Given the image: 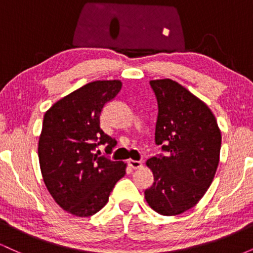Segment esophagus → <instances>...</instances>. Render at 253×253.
<instances>
[{
  "label": "esophagus",
  "instance_id": "1",
  "mask_svg": "<svg viewBox=\"0 0 253 253\" xmlns=\"http://www.w3.org/2000/svg\"><path fill=\"white\" fill-rule=\"evenodd\" d=\"M127 163H128L129 168H132V169H134V170L141 169V168H143V163H141V162H139V161H133V159H129Z\"/></svg>",
  "mask_w": 253,
  "mask_h": 253
}]
</instances>
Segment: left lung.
<instances>
[{"label": "left lung", "instance_id": "obj_1", "mask_svg": "<svg viewBox=\"0 0 253 253\" xmlns=\"http://www.w3.org/2000/svg\"><path fill=\"white\" fill-rule=\"evenodd\" d=\"M158 103L155 141L164 155L146 165L153 184L145 199L162 215H177L196 205L219 165L221 132L205 102L175 81H150Z\"/></svg>", "mask_w": 253, "mask_h": 253}]
</instances>
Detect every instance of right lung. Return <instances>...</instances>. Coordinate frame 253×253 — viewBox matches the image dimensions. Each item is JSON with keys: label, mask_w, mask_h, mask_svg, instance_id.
Instances as JSON below:
<instances>
[{"label": "right lung", "mask_w": 253, "mask_h": 253, "mask_svg": "<svg viewBox=\"0 0 253 253\" xmlns=\"http://www.w3.org/2000/svg\"><path fill=\"white\" fill-rule=\"evenodd\" d=\"M120 81H95L60 98L43 115L38 145L46 188L58 205L75 216L94 215L108 202L126 173L124 162L95 155L98 145L112 152L115 140L100 127L107 102L121 90Z\"/></svg>", "instance_id": "1"}]
</instances>
